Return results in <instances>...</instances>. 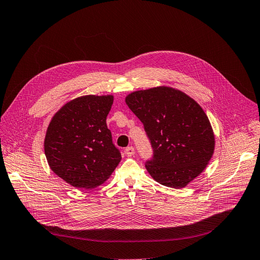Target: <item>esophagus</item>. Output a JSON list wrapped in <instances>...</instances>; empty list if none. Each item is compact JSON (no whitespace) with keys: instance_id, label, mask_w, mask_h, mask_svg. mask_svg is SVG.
<instances>
[{"instance_id":"esophagus-1","label":"esophagus","mask_w":260,"mask_h":260,"mask_svg":"<svg viewBox=\"0 0 260 260\" xmlns=\"http://www.w3.org/2000/svg\"><path fill=\"white\" fill-rule=\"evenodd\" d=\"M125 154H126L127 156H133L134 154H135V149H134V147H127L126 149H125Z\"/></svg>"}]
</instances>
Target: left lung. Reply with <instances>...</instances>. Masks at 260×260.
<instances>
[{
	"label": "left lung",
	"mask_w": 260,
	"mask_h": 260,
	"mask_svg": "<svg viewBox=\"0 0 260 260\" xmlns=\"http://www.w3.org/2000/svg\"><path fill=\"white\" fill-rule=\"evenodd\" d=\"M125 103L142 122L150 139L153 158L146 168L156 182L182 188L205 170L214 153L215 139L197 102L162 85L133 92Z\"/></svg>",
	"instance_id": "obj_1"
}]
</instances>
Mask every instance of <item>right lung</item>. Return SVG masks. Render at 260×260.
<instances>
[{
	"instance_id": "obj_1",
	"label": "right lung",
	"mask_w": 260,
	"mask_h": 260,
	"mask_svg": "<svg viewBox=\"0 0 260 260\" xmlns=\"http://www.w3.org/2000/svg\"><path fill=\"white\" fill-rule=\"evenodd\" d=\"M112 104V95L80 96L66 103L48 125V165L76 188L103 184L121 160L106 123Z\"/></svg>"
}]
</instances>
